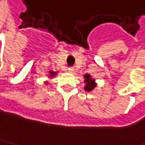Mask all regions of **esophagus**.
<instances>
[{
    "instance_id": "34e87169",
    "label": "esophagus",
    "mask_w": 145,
    "mask_h": 145,
    "mask_svg": "<svg viewBox=\"0 0 145 145\" xmlns=\"http://www.w3.org/2000/svg\"><path fill=\"white\" fill-rule=\"evenodd\" d=\"M69 72L70 74H74L75 72H76V70L73 68H70V69H69Z\"/></svg>"
}]
</instances>
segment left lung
<instances>
[{
  "label": "left lung",
  "mask_w": 145,
  "mask_h": 145,
  "mask_svg": "<svg viewBox=\"0 0 145 145\" xmlns=\"http://www.w3.org/2000/svg\"><path fill=\"white\" fill-rule=\"evenodd\" d=\"M83 77H84V79H85V81H84V82H85L84 90L87 91V92H91V91H93V90L96 88V86H97V83H96V82H95V79H93V78L91 76V75H89V74L84 75Z\"/></svg>",
  "instance_id": "obj_1"
}]
</instances>
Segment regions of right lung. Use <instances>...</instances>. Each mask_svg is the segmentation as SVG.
Here are the masks:
<instances>
[{
	"label": "right lung",
	"mask_w": 145,
	"mask_h": 145,
	"mask_svg": "<svg viewBox=\"0 0 145 145\" xmlns=\"http://www.w3.org/2000/svg\"><path fill=\"white\" fill-rule=\"evenodd\" d=\"M57 75V72H55V71H52V70L48 71V77H49V79L54 78V76H56ZM44 83H45L46 85L49 84V82H48L47 81H46V82H44Z\"/></svg>",
	"instance_id": "add662e5"
}]
</instances>
